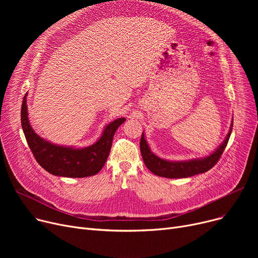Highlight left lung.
<instances>
[{
  "instance_id": "obj_1",
  "label": "left lung",
  "mask_w": 258,
  "mask_h": 258,
  "mask_svg": "<svg viewBox=\"0 0 258 258\" xmlns=\"http://www.w3.org/2000/svg\"><path fill=\"white\" fill-rule=\"evenodd\" d=\"M232 127H233V124L231 123V127H230V131L227 135L225 141L221 144V146L218 148V150L213 152L208 157L203 158V159H195V160L180 161V162L167 161L157 157L150 150V146H148L144 138V135L142 134L141 140H140V151H141L142 159L144 161L146 167L153 173L159 175V177H164L169 179H179V178L192 177V175L206 172L219 162L229 141L230 135H231V132H232Z\"/></svg>"
}]
</instances>
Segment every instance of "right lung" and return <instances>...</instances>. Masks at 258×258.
<instances>
[{"label":"right lung","instance_id":"obj_1","mask_svg":"<svg viewBox=\"0 0 258 258\" xmlns=\"http://www.w3.org/2000/svg\"><path fill=\"white\" fill-rule=\"evenodd\" d=\"M26 102L25 96L21 110L22 127L27 143L40 166L54 175L67 178H86L101 170L110 155L114 134L125 121L124 118L111 122L105 126L100 139L89 147H64L52 144L34 133L28 120Z\"/></svg>","mask_w":258,"mask_h":258}]
</instances>
